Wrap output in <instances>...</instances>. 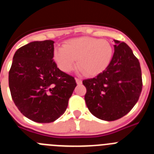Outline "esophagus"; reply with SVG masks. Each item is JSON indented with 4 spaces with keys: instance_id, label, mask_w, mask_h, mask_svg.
I'll list each match as a JSON object with an SVG mask.
<instances>
[{
    "instance_id": "34e87169",
    "label": "esophagus",
    "mask_w": 154,
    "mask_h": 154,
    "mask_svg": "<svg viewBox=\"0 0 154 154\" xmlns=\"http://www.w3.org/2000/svg\"><path fill=\"white\" fill-rule=\"evenodd\" d=\"M75 81H76V83L78 84V85L82 84V79H78V78H75Z\"/></svg>"
}]
</instances>
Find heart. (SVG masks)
I'll return each mask as SVG.
<instances>
[{
  "label": "heart",
  "mask_w": 154,
  "mask_h": 154,
  "mask_svg": "<svg viewBox=\"0 0 154 154\" xmlns=\"http://www.w3.org/2000/svg\"><path fill=\"white\" fill-rule=\"evenodd\" d=\"M113 54L112 45L108 41L82 37L69 40L63 47H56L53 58L58 67L69 73L78 66L86 75H94L104 70Z\"/></svg>",
  "instance_id": "heart-1"
}]
</instances>
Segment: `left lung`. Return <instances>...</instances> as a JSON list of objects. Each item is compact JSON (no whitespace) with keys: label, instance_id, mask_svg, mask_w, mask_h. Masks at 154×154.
I'll return each instance as SVG.
<instances>
[{"label":"left lung","instance_id":"left-lung-1","mask_svg":"<svg viewBox=\"0 0 154 154\" xmlns=\"http://www.w3.org/2000/svg\"><path fill=\"white\" fill-rule=\"evenodd\" d=\"M114 54L103 72L82 81L85 100L91 113L113 121L130 112L138 101L143 82L140 65L125 42L114 40Z\"/></svg>","mask_w":154,"mask_h":154}]
</instances>
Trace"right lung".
<instances>
[{"mask_svg": "<svg viewBox=\"0 0 154 154\" xmlns=\"http://www.w3.org/2000/svg\"><path fill=\"white\" fill-rule=\"evenodd\" d=\"M51 40L32 42L16 51L9 71L14 103L27 118L51 123L65 112L76 86L74 77L63 72L53 60Z\"/></svg>", "mask_w": 154, "mask_h": 154, "instance_id": "add662e5", "label": "right lung"}]
</instances>
